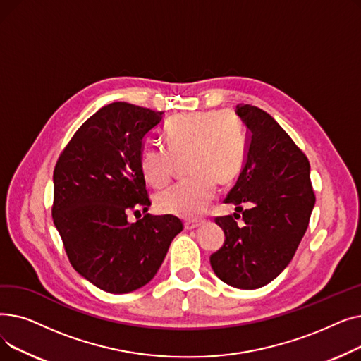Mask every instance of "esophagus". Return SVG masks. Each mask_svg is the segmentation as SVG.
Wrapping results in <instances>:
<instances>
[{
    "label": "esophagus",
    "instance_id": "1",
    "mask_svg": "<svg viewBox=\"0 0 361 361\" xmlns=\"http://www.w3.org/2000/svg\"><path fill=\"white\" fill-rule=\"evenodd\" d=\"M204 224L203 219H199V221H185L184 222V228L185 230H195V228H199V226H202Z\"/></svg>",
    "mask_w": 361,
    "mask_h": 361
}]
</instances>
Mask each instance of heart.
Masks as SVG:
<instances>
[{
  "mask_svg": "<svg viewBox=\"0 0 361 361\" xmlns=\"http://www.w3.org/2000/svg\"><path fill=\"white\" fill-rule=\"evenodd\" d=\"M164 147H146L140 155V173L157 190L174 177L178 162H185L192 180L157 196V209L165 215L193 219L215 196L216 184L231 185L245 161V131L231 111L178 114L164 130Z\"/></svg>",
  "mask_w": 361,
  "mask_h": 361,
  "instance_id": "obj_1",
  "label": "heart"
}]
</instances>
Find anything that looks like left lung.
Returning a JSON list of instances; mask_svg holds the SVG:
<instances>
[{
  "instance_id": "left-lung-1",
  "label": "left lung",
  "mask_w": 361,
  "mask_h": 361,
  "mask_svg": "<svg viewBox=\"0 0 361 361\" xmlns=\"http://www.w3.org/2000/svg\"><path fill=\"white\" fill-rule=\"evenodd\" d=\"M235 112L247 127V150L238 180L224 202L235 204L238 214L215 218L225 241L211 256V267L228 286L255 290L288 267L316 197L310 164L286 130L257 106L238 104ZM243 204L250 206L247 210ZM238 217L241 226L235 221Z\"/></svg>"
}]
</instances>
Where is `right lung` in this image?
I'll return each mask as SVG.
<instances>
[{"label":"right lung","mask_w":361,"mask_h":361,"mask_svg":"<svg viewBox=\"0 0 361 361\" xmlns=\"http://www.w3.org/2000/svg\"><path fill=\"white\" fill-rule=\"evenodd\" d=\"M162 114L127 102L102 106L74 133L54 169L52 219L68 260L106 293L146 286L183 230L174 215L127 221L130 211L150 206L139 162Z\"/></svg>","instance_id":"1"}]
</instances>
